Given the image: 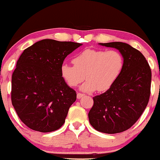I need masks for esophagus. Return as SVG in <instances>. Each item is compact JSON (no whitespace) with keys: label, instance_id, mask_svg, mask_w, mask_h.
Returning a JSON list of instances; mask_svg holds the SVG:
<instances>
[{"label":"esophagus","instance_id":"1","mask_svg":"<svg viewBox=\"0 0 160 160\" xmlns=\"http://www.w3.org/2000/svg\"><path fill=\"white\" fill-rule=\"evenodd\" d=\"M83 94H82V93H80V92H78V95H77V97H78V99H80V98H82V96H83Z\"/></svg>","mask_w":160,"mask_h":160}]
</instances>
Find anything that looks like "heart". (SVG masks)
<instances>
[{
	"instance_id": "1",
	"label": "heart",
	"mask_w": 160,
	"mask_h": 160,
	"mask_svg": "<svg viewBox=\"0 0 160 160\" xmlns=\"http://www.w3.org/2000/svg\"><path fill=\"white\" fill-rule=\"evenodd\" d=\"M72 62L74 65H62V77L71 87L78 86L86 78V81L80 86L85 92L96 89L105 92L111 89L124 67L122 55L113 49H85L77 55Z\"/></svg>"
}]
</instances>
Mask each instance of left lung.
<instances>
[{
	"label": "left lung",
	"mask_w": 160,
	"mask_h": 160,
	"mask_svg": "<svg viewBox=\"0 0 160 160\" xmlns=\"http://www.w3.org/2000/svg\"><path fill=\"white\" fill-rule=\"evenodd\" d=\"M120 51L124 58L122 73L111 89L93 97L89 122L97 131L120 133L131 128L148 105L151 70L140 51L122 42L99 43Z\"/></svg>",
	"instance_id": "left-lung-1"
}]
</instances>
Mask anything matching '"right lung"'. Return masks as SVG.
<instances>
[{
	"instance_id": "obj_1",
	"label": "right lung",
	"mask_w": 160,
	"mask_h": 160,
	"mask_svg": "<svg viewBox=\"0 0 160 160\" xmlns=\"http://www.w3.org/2000/svg\"><path fill=\"white\" fill-rule=\"evenodd\" d=\"M82 43L40 40L23 51L12 75L11 101L18 117L31 129L50 132L62 127L77 93L62 77L68 55Z\"/></svg>"
}]
</instances>
